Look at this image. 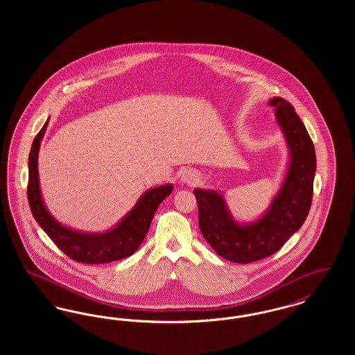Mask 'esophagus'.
<instances>
[{"label":"esophagus","instance_id":"esophagus-1","mask_svg":"<svg viewBox=\"0 0 355 355\" xmlns=\"http://www.w3.org/2000/svg\"><path fill=\"white\" fill-rule=\"evenodd\" d=\"M181 181L185 182V184H189V185H194V184L198 182V174L193 170H186V171H184L182 177H181Z\"/></svg>","mask_w":355,"mask_h":355}]
</instances>
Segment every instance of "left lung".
I'll use <instances>...</instances> for the list:
<instances>
[{"instance_id": "1", "label": "left lung", "mask_w": 355, "mask_h": 355, "mask_svg": "<svg viewBox=\"0 0 355 355\" xmlns=\"http://www.w3.org/2000/svg\"><path fill=\"white\" fill-rule=\"evenodd\" d=\"M269 105L288 148L286 174L268 210L253 222H236L225 197L207 189H194L198 225L205 241L222 258L250 263L278 252L302 225L313 201L317 168L315 150L293 105L274 97Z\"/></svg>"}]
</instances>
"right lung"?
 <instances>
[{
    "label": "right lung",
    "mask_w": 355,
    "mask_h": 355,
    "mask_svg": "<svg viewBox=\"0 0 355 355\" xmlns=\"http://www.w3.org/2000/svg\"><path fill=\"white\" fill-rule=\"evenodd\" d=\"M49 119L35 135L29 154V182L28 201L34 220L49 236L60 250L73 261L98 265L128 258L137 252L144 238L148 234L153 217L159 203L173 191V185L157 186L145 191L135 207L107 232L85 233L74 230L55 220L45 206L38 177V152L40 145L48 128Z\"/></svg>",
    "instance_id": "add662e5"
}]
</instances>
